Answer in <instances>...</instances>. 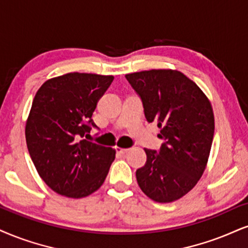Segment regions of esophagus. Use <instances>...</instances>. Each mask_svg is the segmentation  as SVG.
Here are the masks:
<instances>
[{
    "label": "esophagus",
    "instance_id": "1",
    "mask_svg": "<svg viewBox=\"0 0 248 248\" xmlns=\"http://www.w3.org/2000/svg\"><path fill=\"white\" fill-rule=\"evenodd\" d=\"M116 152L118 153V154H126L127 152H129V148H119V147H116Z\"/></svg>",
    "mask_w": 248,
    "mask_h": 248
}]
</instances>
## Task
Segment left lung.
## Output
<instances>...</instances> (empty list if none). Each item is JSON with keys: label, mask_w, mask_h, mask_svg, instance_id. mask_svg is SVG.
<instances>
[{"label": "left lung", "mask_w": 248, "mask_h": 248, "mask_svg": "<svg viewBox=\"0 0 248 248\" xmlns=\"http://www.w3.org/2000/svg\"><path fill=\"white\" fill-rule=\"evenodd\" d=\"M142 101L148 123L160 127V151L145 148L137 170L141 191L156 202H172L197 185L208 162L215 121L212 105L193 80L177 70L125 75Z\"/></svg>", "instance_id": "obj_1"}]
</instances>
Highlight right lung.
Segmentation results:
<instances>
[{"label": "right lung", "mask_w": 248, "mask_h": 248, "mask_svg": "<svg viewBox=\"0 0 248 248\" xmlns=\"http://www.w3.org/2000/svg\"><path fill=\"white\" fill-rule=\"evenodd\" d=\"M114 77L71 72L48 79L36 92L26 121L27 149L39 176L73 199L97 191L116 152L87 141L97 101Z\"/></svg>", "instance_id": "obj_1"}]
</instances>
